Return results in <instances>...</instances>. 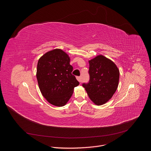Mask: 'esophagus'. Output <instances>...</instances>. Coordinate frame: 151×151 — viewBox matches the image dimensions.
Instances as JSON below:
<instances>
[{"mask_svg": "<svg viewBox=\"0 0 151 151\" xmlns=\"http://www.w3.org/2000/svg\"><path fill=\"white\" fill-rule=\"evenodd\" d=\"M76 79H77V80L79 82H81V76H77L76 77Z\"/></svg>", "mask_w": 151, "mask_h": 151, "instance_id": "esophagus-1", "label": "esophagus"}]
</instances>
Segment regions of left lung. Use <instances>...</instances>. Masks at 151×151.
Returning a JSON list of instances; mask_svg holds the SVG:
<instances>
[{
  "mask_svg": "<svg viewBox=\"0 0 151 151\" xmlns=\"http://www.w3.org/2000/svg\"><path fill=\"white\" fill-rule=\"evenodd\" d=\"M90 81L83 83L91 100L96 105H102L110 100L117 90L119 71L110 59L99 55L89 61Z\"/></svg>",
  "mask_w": 151,
  "mask_h": 151,
  "instance_id": "left-lung-1",
  "label": "left lung"
}]
</instances>
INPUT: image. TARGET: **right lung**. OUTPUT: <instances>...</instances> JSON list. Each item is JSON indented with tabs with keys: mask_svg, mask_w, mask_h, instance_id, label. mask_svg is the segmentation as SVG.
<instances>
[{
	"mask_svg": "<svg viewBox=\"0 0 151 151\" xmlns=\"http://www.w3.org/2000/svg\"><path fill=\"white\" fill-rule=\"evenodd\" d=\"M72 71L70 57L60 49L48 51L39 58L36 78L42 96L50 103L61 107L69 100L79 84Z\"/></svg>",
	"mask_w": 151,
	"mask_h": 151,
	"instance_id": "1",
	"label": "right lung"
}]
</instances>
